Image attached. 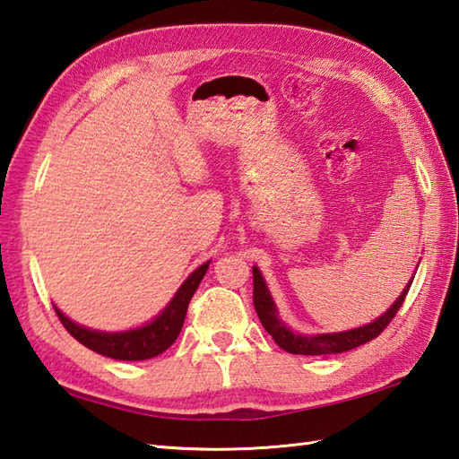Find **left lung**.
<instances>
[{
    "label": "left lung",
    "instance_id": "obj_1",
    "mask_svg": "<svg viewBox=\"0 0 459 459\" xmlns=\"http://www.w3.org/2000/svg\"><path fill=\"white\" fill-rule=\"evenodd\" d=\"M252 274H255V296H252V299H255V307H256V314L260 317V324L264 325V329L272 337H274V341L281 349L288 351V353H294V355H335V353H345V351H351L359 345L368 343L370 339H375L383 333L386 325L394 319L398 309L403 307L408 290H411L412 280H414L412 278L411 281H408V286L404 288L403 294L398 296V299L391 306V309L385 311V314L378 319H375L373 324L353 329V331H343V333L306 337V335L294 333V331H290L284 324H281L276 316L274 301H272V298L268 294V288L264 284V280H262L260 270L256 266L252 268Z\"/></svg>",
    "mask_w": 459,
    "mask_h": 459
}]
</instances>
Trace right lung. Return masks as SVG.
Segmentation results:
<instances>
[{"label":"right lung","instance_id":"add662e5","mask_svg":"<svg viewBox=\"0 0 459 459\" xmlns=\"http://www.w3.org/2000/svg\"><path fill=\"white\" fill-rule=\"evenodd\" d=\"M207 268L209 262H204L203 266L195 270L193 274L185 280V284L179 288V291L171 299V304L165 307L163 314L158 319H153L152 324L140 329L124 331V333H100V331H91L73 324V321L65 317L56 307L55 311L68 333L84 347L92 349L94 353L118 360L152 359L163 353L165 349H169L173 345V341L181 333L189 301L195 291H197L203 276L207 274Z\"/></svg>","mask_w":459,"mask_h":459}]
</instances>
